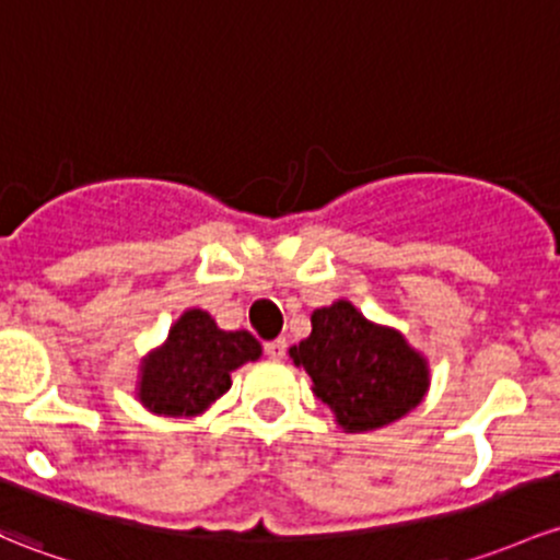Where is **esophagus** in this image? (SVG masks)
Here are the masks:
<instances>
[{
  "label": "esophagus",
  "instance_id": "esophagus-1",
  "mask_svg": "<svg viewBox=\"0 0 560 560\" xmlns=\"http://www.w3.org/2000/svg\"><path fill=\"white\" fill-rule=\"evenodd\" d=\"M284 351H287L284 338H276V340H268V343H265V354H268V359H281L284 357Z\"/></svg>",
  "mask_w": 560,
  "mask_h": 560
}]
</instances>
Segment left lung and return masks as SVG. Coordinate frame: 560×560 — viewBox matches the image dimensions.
I'll return each mask as SVG.
<instances>
[{
  "label": "left lung",
  "mask_w": 560,
  "mask_h": 560,
  "mask_svg": "<svg viewBox=\"0 0 560 560\" xmlns=\"http://www.w3.org/2000/svg\"><path fill=\"white\" fill-rule=\"evenodd\" d=\"M290 357L305 368L316 397L349 432L402 419L429 386L427 364L402 335L375 327L346 300L314 311L311 335L292 346Z\"/></svg>",
  "instance_id": "8db88e82"
}]
</instances>
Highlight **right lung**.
I'll return each mask as SVG.
<instances>
[{
    "label": "right lung",
    "mask_w": 560,
    "mask_h": 560,
    "mask_svg": "<svg viewBox=\"0 0 560 560\" xmlns=\"http://www.w3.org/2000/svg\"><path fill=\"white\" fill-rule=\"evenodd\" d=\"M260 343L246 329L225 332L192 308L168 332L163 349L141 368V402L163 416H196L231 388V373L260 359Z\"/></svg>",
    "instance_id": "obj_1"
}]
</instances>
